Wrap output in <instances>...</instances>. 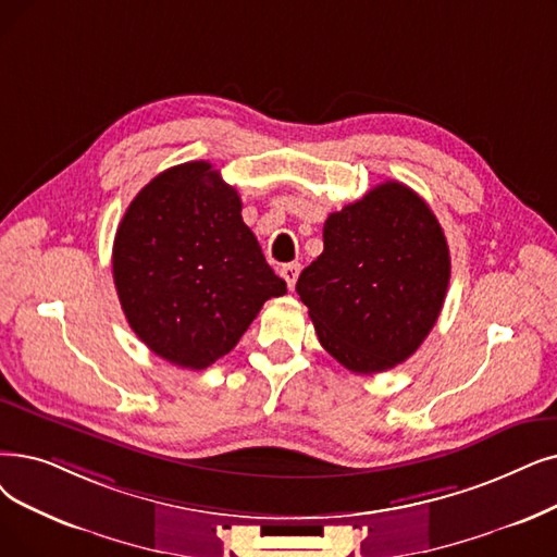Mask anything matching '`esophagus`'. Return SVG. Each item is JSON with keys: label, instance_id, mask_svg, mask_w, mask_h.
<instances>
[{"label": "esophagus", "instance_id": "esophagus-1", "mask_svg": "<svg viewBox=\"0 0 557 557\" xmlns=\"http://www.w3.org/2000/svg\"><path fill=\"white\" fill-rule=\"evenodd\" d=\"M280 275L284 277V282H286L288 288H294V286H296V280H298V275H300V263H296V261H294V263H284Z\"/></svg>", "mask_w": 557, "mask_h": 557}]
</instances>
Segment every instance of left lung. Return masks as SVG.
<instances>
[{
  "instance_id": "obj_1",
  "label": "left lung",
  "mask_w": 557,
  "mask_h": 557,
  "mask_svg": "<svg viewBox=\"0 0 557 557\" xmlns=\"http://www.w3.org/2000/svg\"><path fill=\"white\" fill-rule=\"evenodd\" d=\"M450 280L444 230L425 200L384 182L327 215L323 252L296 292L321 346L352 373L412 357L437 323Z\"/></svg>"
}]
</instances>
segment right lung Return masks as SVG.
I'll return each instance as SVG.
<instances>
[{"label":"right lung","instance_id":"right-lung-1","mask_svg":"<svg viewBox=\"0 0 557 557\" xmlns=\"http://www.w3.org/2000/svg\"><path fill=\"white\" fill-rule=\"evenodd\" d=\"M113 282L129 327L175 367L227 355L286 282L240 219V198L209 161L168 168L127 207L113 240Z\"/></svg>","mask_w":557,"mask_h":557}]
</instances>
